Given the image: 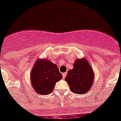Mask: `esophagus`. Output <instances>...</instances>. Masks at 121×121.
<instances>
[{
  "mask_svg": "<svg viewBox=\"0 0 121 121\" xmlns=\"http://www.w3.org/2000/svg\"><path fill=\"white\" fill-rule=\"evenodd\" d=\"M66 76V73H62V77H63V78L65 79Z\"/></svg>",
  "mask_w": 121,
  "mask_h": 121,
  "instance_id": "esophagus-1",
  "label": "esophagus"
}]
</instances>
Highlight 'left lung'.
<instances>
[{
  "label": "left lung",
  "instance_id": "left-lung-1",
  "mask_svg": "<svg viewBox=\"0 0 121 121\" xmlns=\"http://www.w3.org/2000/svg\"><path fill=\"white\" fill-rule=\"evenodd\" d=\"M93 79V70L88 61L85 59L76 60L73 69L68 72L65 78L69 84L71 91L78 95L86 93L89 91Z\"/></svg>",
  "mask_w": 121,
  "mask_h": 121
}]
</instances>
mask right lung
<instances>
[{
  "label": "right lung",
  "instance_id": "1",
  "mask_svg": "<svg viewBox=\"0 0 121 121\" xmlns=\"http://www.w3.org/2000/svg\"><path fill=\"white\" fill-rule=\"evenodd\" d=\"M62 78L58 66L48 59L38 60L30 73L32 86L39 95L51 93L55 83Z\"/></svg>",
  "mask_w": 121,
  "mask_h": 121
}]
</instances>
